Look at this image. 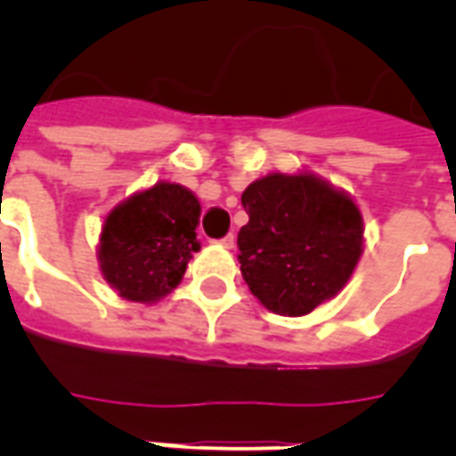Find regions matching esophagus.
Returning <instances> with one entry per match:
<instances>
[{"label": "esophagus", "instance_id": "34e87169", "mask_svg": "<svg viewBox=\"0 0 456 456\" xmlns=\"http://www.w3.org/2000/svg\"><path fill=\"white\" fill-rule=\"evenodd\" d=\"M220 243H222V246H224V248L232 250V248H234V243H236V236L234 234H227V236H224V239H220Z\"/></svg>", "mask_w": 456, "mask_h": 456}]
</instances>
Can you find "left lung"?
<instances>
[{"label":"left lung","instance_id":"8db88e82","mask_svg":"<svg viewBox=\"0 0 456 456\" xmlns=\"http://www.w3.org/2000/svg\"><path fill=\"white\" fill-rule=\"evenodd\" d=\"M241 203V274L267 310L303 317L346 289L364 250V220L350 193L314 172H272L246 186Z\"/></svg>","mask_w":456,"mask_h":456}]
</instances>
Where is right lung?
I'll use <instances>...</instances> for the list:
<instances>
[{"mask_svg": "<svg viewBox=\"0 0 456 456\" xmlns=\"http://www.w3.org/2000/svg\"><path fill=\"white\" fill-rule=\"evenodd\" d=\"M200 203L175 182L134 191L102 224L96 260L102 277L130 303L153 305L172 293L199 253Z\"/></svg>", "mask_w": 456, "mask_h": 456, "instance_id": "add662e5", "label": "right lung"}]
</instances>
